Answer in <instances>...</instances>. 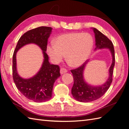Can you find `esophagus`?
Masks as SVG:
<instances>
[{"label":"esophagus","mask_w":129,"mask_h":129,"mask_svg":"<svg viewBox=\"0 0 129 129\" xmlns=\"http://www.w3.org/2000/svg\"><path fill=\"white\" fill-rule=\"evenodd\" d=\"M67 71H68V70L65 68H61L60 69V74H63L65 73V72H67Z\"/></svg>","instance_id":"34e87169"}]
</instances>
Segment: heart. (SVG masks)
<instances>
[{"instance_id":"obj_1","label":"heart","mask_w":129,"mask_h":129,"mask_svg":"<svg viewBox=\"0 0 129 129\" xmlns=\"http://www.w3.org/2000/svg\"><path fill=\"white\" fill-rule=\"evenodd\" d=\"M94 38L89 33H72L58 36L54 43L47 45V51L55 63L65 57L72 65L78 67L88 58L93 49Z\"/></svg>"}]
</instances>
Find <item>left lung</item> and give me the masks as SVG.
I'll return each instance as SVG.
<instances>
[{
    "label": "left lung",
    "instance_id": "left-lung-1",
    "mask_svg": "<svg viewBox=\"0 0 129 129\" xmlns=\"http://www.w3.org/2000/svg\"><path fill=\"white\" fill-rule=\"evenodd\" d=\"M93 30L95 33L96 49L108 48L112 53L113 60L111 67L109 69L110 76L105 83L100 86H91L88 84L84 80L83 70L88 60L84 62L80 67L71 70L74 81L73 87L71 89V94L76 100L82 102L93 101L103 96L110 88L113 80L112 75L113 73V68L115 64L114 49L113 43L106 36L104 35L98 29L93 28Z\"/></svg>",
    "mask_w": 129,
    "mask_h": 129
}]
</instances>
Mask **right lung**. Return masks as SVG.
Here are the masks:
<instances>
[{"label":"right lung","instance_id":"1","mask_svg":"<svg viewBox=\"0 0 129 129\" xmlns=\"http://www.w3.org/2000/svg\"><path fill=\"white\" fill-rule=\"evenodd\" d=\"M52 28L40 27L25 33L18 41L12 58V76L17 88L29 100L35 102H42L50 100L55 80L60 76L59 65L51 64L48 61L47 50L48 39ZM33 43L38 45L43 51L44 62L41 70L34 77L29 79L19 76L16 69V53L23 46Z\"/></svg>","mask_w":129,"mask_h":129}]
</instances>
